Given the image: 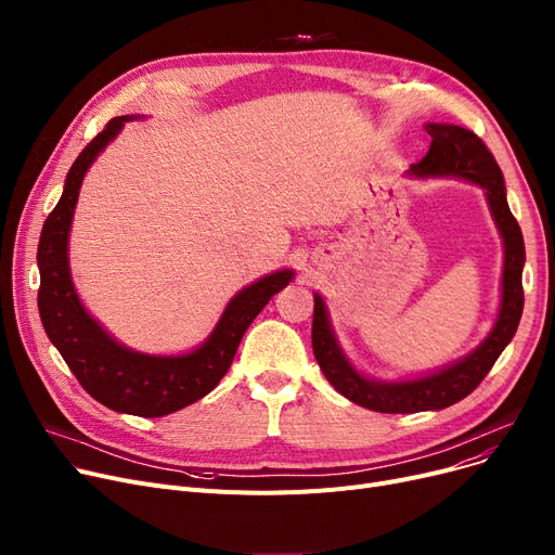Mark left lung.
I'll use <instances>...</instances> for the list:
<instances>
[{
	"label": "left lung",
	"mask_w": 555,
	"mask_h": 555,
	"mask_svg": "<svg viewBox=\"0 0 555 555\" xmlns=\"http://www.w3.org/2000/svg\"><path fill=\"white\" fill-rule=\"evenodd\" d=\"M431 145L427 155L412 166L418 178L427 175H454L486 189V197L494 222L504 238V279H502V308L498 324L475 353L461 362L410 383H373L360 375L331 333L326 306L314 295L312 312V351L326 380L351 402L383 414H414L427 410H443L468 393H473L492 364L498 362L506 344L513 339L524 310L521 268H524V238L515 216L508 209L502 168L494 162L488 145L473 130L448 124H427Z\"/></svg>",
	"instance_id": "8db88e82"
}]
</instances>
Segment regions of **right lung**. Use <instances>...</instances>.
Returning a JSON list of instances; mask_svg holds the SVG:
<instances>
[{
	"label": "right lung",
	"instance_id": "add662e5",
	"mask_svg": "<svg viewBox=\"0 0 555 555\" xmlns=\"http://www.w3.org/2000/svg\"><path fill=\"white\" fill-rule=\"evenodd\" d=\"M128 119L130 116H114L85 145L69 168L61 199L44 220L38 245V310L51 344L87 393L114 412L159 418L218 387L254 317L293 281V272H274L241 289L229 301L211 337L189 356H143L116 344L78 301L69 276L67 238L87 168Z\"/></svg>",
	"mask_w": 555,
	"mask_h": 555
}]
</instances>
